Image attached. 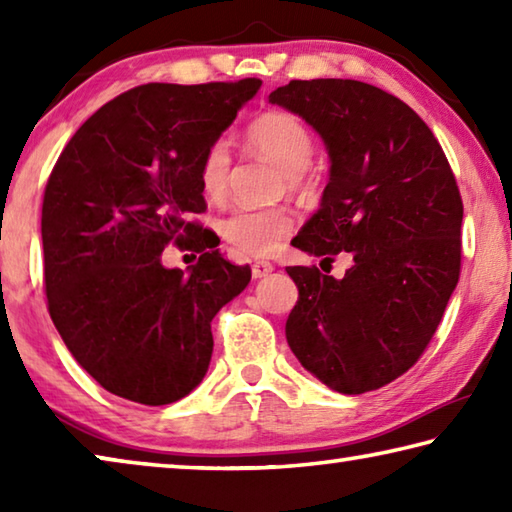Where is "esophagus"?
I'll use <instances>...</instances> for the list:
<instances>
[{
	"mask_svg": "<svg viewBox=\"0 0 512 512\" xmlns=\"http://www.w3.org/2000/svg\"><path fill=\"white\" fill-rule=\"evenodd\" d=\"M250 271H253L255 280H259V277H266L268 273H273V264H271V262H262V259H257V262L250 264Z\"/></svg>",
	"mask_w": 512,
	"mask_h": 512,
	"instance_id": "obj_1",
	"label": "esophagus"
}]
</instances>
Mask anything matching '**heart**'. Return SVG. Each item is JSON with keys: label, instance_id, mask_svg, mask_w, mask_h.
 Returning a JSON list of instances; mask_svg holds the SVG:
<instances>
[{"label": "heart", "instance_id": "b5f03b06", "mask_svg": "<svg viewBox=\"0 0 512 512\" xmlns=\"http://www.w3.org/2000/svg\"><path fill=\"white\" fill-rule=\"evenodd\" d=\"M246 140L255 151L273 160L277 167L287 173L291 189H305V169L314 155V140H311L305 121L287 110H268L264 115L250 121L246 128ZM230 171V149L223 140L207 146L201 164H198V180L205 196L219 198L228 185ZM293 230V216L284 207H253L241 205L225 216L221 223V235L246 257H268L273 255L284 237Z\"/></svg>", "mask_w": 512, "mask_h": 512}]
</instances>
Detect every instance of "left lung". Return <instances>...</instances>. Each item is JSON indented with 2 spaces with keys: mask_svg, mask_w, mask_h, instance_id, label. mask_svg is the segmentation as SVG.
<instances>
[{
  "mask_svg": "<svg viewBox=\"0 0 512 512\" xmlns=\"http://www.w3.org/2000/svg\"><path fill=\"white\" fill-rule=\"evenodd\" d=\"M314 128L329 155L318 212L293 246L341 280L289 266L298 302L287 343L302 368L343 395L404 375L440 325L461 273L463 201L429 126L393 94L350 79L291 81L268 94Z\"/></svg>",
  "mask_w": 512,
  "mask_h": 512,
  "instance_id": "obj_1",
  "label": "left lung"
}]
</instances>
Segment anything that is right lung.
<instances>
[{"instance_id": "right-lung-1", "label": "right lung", "mask_w": 512, "mask_h": 512, "mask_svg": "<svg viewBox=\"0 0 512 512\" xmlns=\"http://www.w3.org/2000/svg\"><path fill=\"white\" fill-rule=\"evenodd\" d=\"M259 85H140L94 112L51 171L42 203L49 316L112 395L162 406L192 393L212 359V318L248 287L250 266L219 248L187 274L164 269L161 250L189 236L205 249L201 225L185 221L205 210L198 164Z\"/></svg>"}]
</instances>
